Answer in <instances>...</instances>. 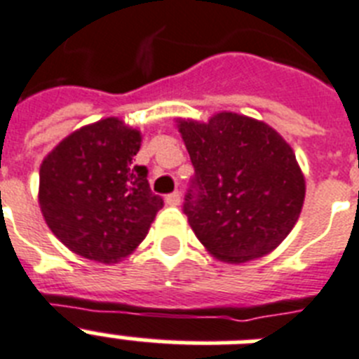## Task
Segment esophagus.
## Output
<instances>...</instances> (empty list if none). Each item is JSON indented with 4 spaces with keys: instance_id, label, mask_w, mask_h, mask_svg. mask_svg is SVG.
Segmentation results:
<instances>
[{
    "instance_id": "1",
    "label": "esophagus",
    "mask_w": 359,
    "mask_h": 359,
    "mask_svg": "<svg viewBox=\"0 0 359 359\" xmlns=\"http://www.w3.org/2000/svg\"><path fill=\"white\" fill-rule=\"evenodd\" d=\"M165 204H168V206H179V204H180V194H179V191H173V194L168 195V197H165Z\"/></svg>"
}]
</instances>
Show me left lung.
Instances as JSON below:
<instances>
[{"label":"left lung","mask_w":359,"mask_h":359,"mask_svg":"<svg viewBox=\"0 0 359 359\" xmlns=\"http://www.w3.org/2000/svg\"><path fill=\"white\" fill-rule=\"evenodd\" d=\"M195 175L184 213L213 257L246 263L281 245L299 219L305 177L292 147L268 123L217 113L179 120Z\"/></svg>","instance_id":"1"}]
</instances>
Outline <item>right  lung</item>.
Here are the masks:
<instances>
[{"instance_id":"add662e5","label":"right lung","mask_w":359,"mask_h":359,"mask_svg":"<svg viewBox=\"0 0 359 359\" xmlns=\"http://www.w3.org/2000/svg\"><path fill=\"white\" fill-rule=\"evenodd\" d=\"M140 131L104 118L63 138L40 168V208L54 236L71 252L116 263L144 241L164 206L135 165Z\"/></svg>"}]
</instances>
